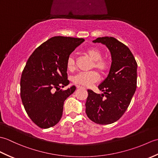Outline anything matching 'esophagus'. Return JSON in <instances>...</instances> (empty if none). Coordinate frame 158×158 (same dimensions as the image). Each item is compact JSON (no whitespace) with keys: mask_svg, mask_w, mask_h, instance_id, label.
I'll return each mask as SVG.
<instances>
[{"mask_svg":"<svg viewBox=\"0 0 158 158\" xmlns=\"http://www.w3.org/2000/svg\"><path fill=\"white\" fill-rule=\"evenodd\" d=\"M77 89H81V88H82V87H81V86L77 85Z\"/></svg>","mask_w":158,"mask_h":158,"instance_id":"obj_1","label":"esophagus"}]
</instances>
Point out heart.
Returning <instances> with one entry per match:
<instances>
[{
	"instance_id": "b5f03b06",
	"label": "heart",
	"mask_w": 158,
	"mask_h": 158,
	"mask_svg": "<svg viewBox=\"0 0 158 158\" xmlns=\"http://www.w3.org/2000/svg\"><path fill=\"white\" fill-rule=\"evenodd\" d=\"M85 53L90 58L94 60L92 68L96 69L102 74H105L109 70L110 66L109 60L102 58V52L97 47H90L86 49ZM67 68L69 70L75 69V60L73 56H70L67 60ZM73 82L77 85L90 87L98 80V75L95 71L81 72L73 77Z\"/></svg>"
}]
</instances>
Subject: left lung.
Returning a JSON list of instances; mask_svg holds the SVG:
<instances>
[{"instance_id":"left-lung-1","label":"left lung","mask_w":158,"mask_h":158,"mask_svg":"<svg viewBox=\"0 0 158 158\" xmlns=\"http://www.w3.org/2000/svg\"><path fill=\"white\" fill-rule=\"evenodd\" d=\"M110 50L111 66L108 76L97 94L88 89L85 102L87 115L96 123L106 125L115 122L126 112L135 94L137 83V63L127 47L112 36L97 38Z\"/></svg>"}]
</instances>
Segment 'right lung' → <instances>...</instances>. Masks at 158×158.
<instances>
[{
  "label": "right lung",
  "instance_id": "obj_1",
  "mask_svg": "<svg viewBox=\"0 0 158 158\" xmlns=\"http://www.w3.org/2000/svg\"><path fill=\"white\" fill-rule=\"evenodd\" d=\"M83 39L57 36L38 47L29 57L20 80V96L30 118L41 128L59 122L64 102L75 91L69 84L67 60Z\"/></svg>",
  "mask_w": 158,
  "mask_h": 158
}]
</instances>
